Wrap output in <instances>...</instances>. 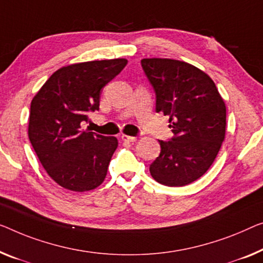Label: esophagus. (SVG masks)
Instances as JSON below:
<instances>
[{
	"label": "esophagus",
	"mask_w": 263,
	"mask_h": 263,
	"mask_svg": "<svg viewBox=\"0 0 263 263\" xmlns=\"http://www.w3.org/2000/svg\"><path fill=\"white\" fill-rule=\"evenodd\" d=\"M121 139L124 140V142H127V143H133L137 140V137H132V136H127V135H121Z\"/></svg>",
	"instance_id": "esophagus-1"
}]
</instances>
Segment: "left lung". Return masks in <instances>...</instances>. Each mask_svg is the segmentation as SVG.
I'll use <instances>...</instances> for the list:
<instances>
[{
	"label": "left lung",
	"mask_w": 263,
	"mask_h": 263,
	"mask_svg": "<svg viewBox=\"0 0 263 263\" xmlns=\"http://www.w3.org/2000/svg\"><path fill=\"white\" fill-rule=\"evenodd\" d=\"M156 92V111L169 116L174 137L159 140L150 174L163 185L183 186L202 177L226 137L224 100L213 79L195 66L172 59H143Z\"/></svg>",
	"instance_id": "obj_1"
}]
</instances>
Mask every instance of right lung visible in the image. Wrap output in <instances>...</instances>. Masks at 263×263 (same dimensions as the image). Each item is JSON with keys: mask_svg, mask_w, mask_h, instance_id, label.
I'll use <instances>...</instances> for the list:
<instances>
[{"mask_svg": "<svg viewBox=\"0 0 263 263\" xmlns=\"http://www.w3.org/2000/svg\"><path fill=\"white\" fill-rule=\"evenodd\" d=\"M126 64L112 59L65 66L31 100L29 140L49 177L65 189L89 191L106 177L118 139L82 131L81 121L99 109L101 88Z\"/></svg>", "mask_w": 263, "mask_h": 263, "instance_id": "obj_1", "label": "right lung"}]
</instances>
